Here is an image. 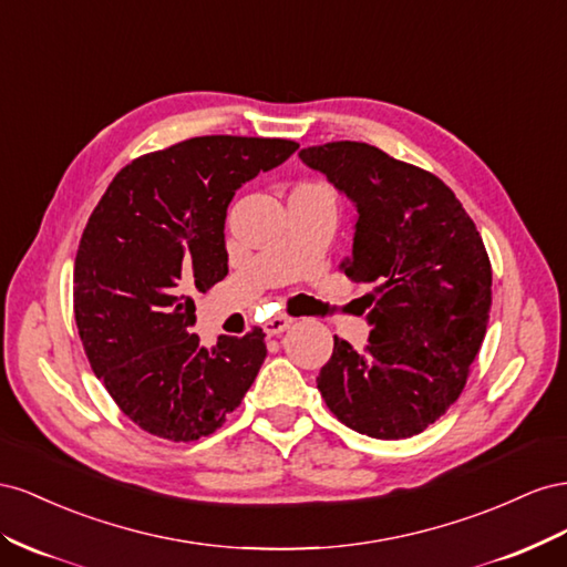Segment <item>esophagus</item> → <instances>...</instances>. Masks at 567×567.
<instances>
[{
	"label": "esophagus",
	"instance_id": "1",
	"mask_svg": "<svg viewBox=\"0 0 567 567\" xmlns=\"http://www.w3.org/2000/svg\"><path fill=\"white\" fill-rule=\"evenodd\" d=\"M292 322H295V318H289V316H285V313H278V316H272V318H268V320L264 322V330H266L268 337H272V334L285 332L289 326H292Z\"/></svg>",
	"mask_w": 567,
	"mask_h": 567
}]
</instances>
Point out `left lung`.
I'll use <instances>...</instances> for the list:
<instances>
[{
	"label": "left lung",
	"instance_id": "left-lung-1",
	"mask_svg": "<svg viewBox=\"0 0 567 567\" xmlns=\"http://www.w3.org/2000/svg\"><path fill=\"white\" fill-rule=\"evenodd\" d=\"M355 204L353 251L339 270L363 297L365 351L334 337L316 378L339 423L403 440L440 420L471 375L492 309V264L473 218L440 177L365 142L299 152Z\"/></svg>",
	"mask_w": 567,
	"mask_h": 567
}]
</instances>
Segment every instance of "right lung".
Here are the masks:
<instances>
[{
	"label": "right lung",
	"instance_id": "right-lung-1",
	"mask_svg": "<svg viewBox=\"0 0 567 567\" xmlns=\"http://www.w3.org/2000/svg\"><path fill=\"white\" fill-rule=\"evenodd\" d=\"M299 150L206 135L142 154L113 177L75 254L73 309L94 375L137 427L168 442L214 434L266 361V334L204 349L194 295L228 275L225 216L239 189Z\"/></svg>",
	"mask_w": 567,
	"mask_h": 567
}]
</instances>
